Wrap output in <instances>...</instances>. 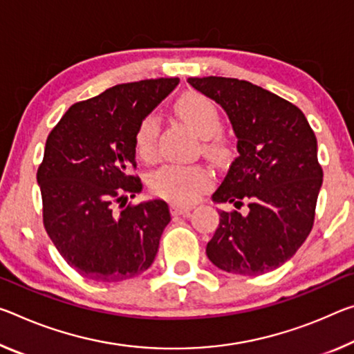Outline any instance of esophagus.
<instances>
[{"label":"esophagus","mask_w":354,"mask_h":354,"mask_svg":"<svg viewBox=\"0 0 354 354\" xmlns=\"http://www.w3.org/2000/svg\"><path fill=\"white\" fill-rule=\"evenodd\" d=\"M190 209H192V205H179V203H171L170 205V211H171L173 216L189 214Z\"/></svg>","instance_id":"1"}]
</instances>
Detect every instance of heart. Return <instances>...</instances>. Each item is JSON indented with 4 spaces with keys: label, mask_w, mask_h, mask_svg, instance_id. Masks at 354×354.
Here are the masks:
<instances>
[{
    "label": "heart",
    "mask_w": 354,
    "mask_h": 354,
    "mask_svg": "<svg viewBox=\"0 0 354 354\" xmlns=\"http://www.w3.org/2000/svg\"><path fill=\"white\" fill-rule=\"evenodd\" d=\"M176 115L203 138V151L212 159L223 160L230 154V140L221 131L222 118L214 100L198 91H187L176 100ZM159 120L148 115L136 132V153L143 160L156 154ZM211 183V173L201 165L170 164L159 168L149 178V187L159 197L171 201H190Z\"/></svg>",
    "instance_id": "1"
}]
</instances>
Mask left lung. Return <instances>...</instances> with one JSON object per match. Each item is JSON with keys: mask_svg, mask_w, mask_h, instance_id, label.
Wrapping results in <instances>:
<instances>
[{"mask_svg": "<svg viewBox=\"0 0 354 354\" xmlns=\"http://www.w3.org/2000/svg\"><path fill=\"white\" fill-rule=\"evenodd\" d=\"M232 121L239 156L212 194L217 203L248 205V214L218 211L206 255L222 271L260 276L296 254L315 221L323 183L317 137L295 104L254 83L227 77H189Z\"/></svg>", "mask_w": 354, "mask_h": 354, "instance_id": "1", "label": "left lung"}]
</instances>
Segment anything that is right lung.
I'll return each mask as SVG.
<instances>
[{
	"label": "right lung",
	"instance_id": "obj_1",
	"mask_svg": "<svg viewBox=\"0 0 354 354\" xmlns=\"http://www.w3.org/2000/svg\"><path fill=\"white\" fill-rule=\"evenodd\" d=\"M179 78L121 83L71 106L48 133L37 168L46 232L67 265L94 282H122L153 265L170 222L164 200L136 197V132ZM121 207V205H120Z\"/></svg>",
	"mask_w": 354,
	"mask_h": 354
}]
</instances>
